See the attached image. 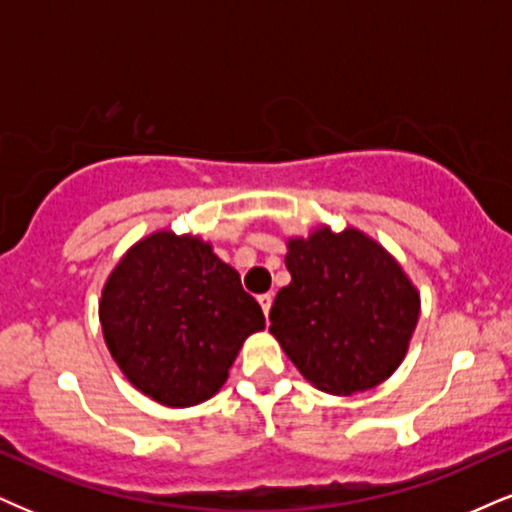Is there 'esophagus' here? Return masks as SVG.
Here are the masks:
<instances>
[{
	"label": "esophagus",
	"mask_w": 512,
	"mask_h": 512,
	"mask_svg": "<svg viewBox=\"0 0 512 512\" xmlns=\"http://www.w3.org/2000/svg\"><path fill=\"white\" fill-rule=\"evenodd\" d=\"M272 300H274V295H272V293H262V295H257V303H260L262 312H264V317L269 315V307H272Z\"/></svg>",
	"instance_id": "esophagus-1"
}]
</instances>
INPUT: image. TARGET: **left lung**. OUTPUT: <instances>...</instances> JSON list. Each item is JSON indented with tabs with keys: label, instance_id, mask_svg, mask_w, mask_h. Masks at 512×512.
Here are the masks:
<instances>
[{
	"label": "left lung",
	"instance_id": "left-lung-1",
	"mask_svg": "<svg viewBox=\"0 0 512 512\" xmlns=\"http://www.w3.org/2000/svg\"><path fill=\"white\" fill-rule=\"evenodd\" d=\"M286 269L269 331L298 372L336 396L389 379L420 317V293L389 252L357 229L319 226L288 240Z\"/></svg>",
	"mask_w": 512,
	"mask_h": 512
}]
</instances>
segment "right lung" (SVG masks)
<instances>
[{
	"instance_id": "right-lung-1",
	"label": "right lung",
	"mask_w": 512,
	"mask_h": 512,
	"mask_svg": "<svg viewBox=\"0 0 512 512\" xmlns=\"http://www.w3.org/2000/svg\"><path fill=\"white\" fill-rule=\"evenodd\" d=\"M109 353L138 391L190 408L224 386L240 346L264 329L262 307L233 267L197 236L138 240L102 288Z\"/></svg>"
}]
</instances>
